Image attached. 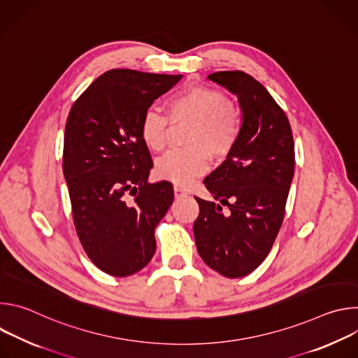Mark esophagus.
Returning a JSON list of instances; mask_svg holds the SVG:
<instances>
[{
  "mask_svg": "<svg viewBox=\"0 0 358 358\" xmlns=\"http://www.w3.org/2000/svg\"><path fill=\"white\" fill-rule=\"evenodd\" d=\"M174 194H176V196H177V198H180V196H184V195H187V191H185L182 187H178V185H176V187H174Z\"/></svg>",
  "mask_w": 358,
  "mask_h": 358,
  "instance_id": "34e87169",
  "label": "esophagus"
}]
</instances>
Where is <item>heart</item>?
Returning <instances> with one entry per match:
<instances>
[{"instance_id": "b5f03b06", "label": "heart", "mask_w": 358, "mask_h": 358, "mask_svg": "<svg viewBox=\"0 0 358 358\" xmlns=\"http://www.w3.org/2000/svg\"><path fill=\"white\" fill-rule=\"evenodd\" d=\"M166 115L144 112L138 134L148 150L157 152L167 144L170 123L191 122L184 138L187 148L167 152L155 169L159 178L177 185H189L206 173L211 157L217 162L228 159L245 129L242 108L210 86H192L171 96L166 103Z\"/></svg>"}]
</instances>
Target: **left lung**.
<instances>
[{"label":"left lung","instance_id":"8db88e82","mask_svg":"<svg viewBox=\"0 0 358 358\" xmlns=\"http://www.w3.org/2000/svg\"><path fill=\"white\" fill-rule=\"evenodd\" d=\"M208 79L238 96L245 129L232 155L203 180L221 203L195 196L194 236L202 261L234 279L257 269L273 246L294 173V143L286 113L257 79L242 71Z\"/></svg>","mask_w":358,"mask_h":358}]
</instances>
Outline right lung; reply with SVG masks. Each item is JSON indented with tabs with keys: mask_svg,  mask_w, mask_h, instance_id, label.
Returning <instances> with one entry per match:
<instances>
[{
	"mask_svg": "<svg viewBox=\"0 0 358 358\" xmlns=\"http://www.w3.org/2000/svg\"><path fill=\"white\" fill-rule=\"evenodd\" d=\"M181 75L112 69L71 108L64 176L72 218L89 259L110 276L141 271L156 252L155 229L173 203L169 181L148 182L152 160L138 123Z\"/></svg>",
	"mask_w": 358,
	"mask_h": 358,
	"instance_id": "obj_1",
	"label": "right lung"
}]
</instances>
